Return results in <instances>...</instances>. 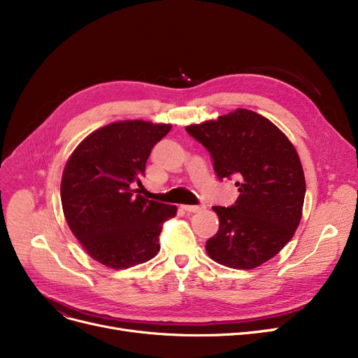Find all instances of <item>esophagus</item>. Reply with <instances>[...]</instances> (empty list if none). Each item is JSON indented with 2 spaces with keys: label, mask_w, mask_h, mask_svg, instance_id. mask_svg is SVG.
Wrapping results in <instances>:
<instances>
[{
  "label": "esophagus",
  "mask_w": 358,
  "mask_h": 358,
  "mask_svg": "<svg viewBox=\"0 0 358 358\" xmlns=\"http://www.w3.org/2000/svg\"><path fill=\"white\" fill-rule=\"evenodd\" d=\"M181 208H182L185 212H189V213H196V212H200V210L203 209V206H190V204H184V206H181Z\"/></svg>",
  "instance_id": "1"
}]
</instances>
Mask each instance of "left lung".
I'll list each match as a JSON object with an SVG mask.
<instances>
[{
    "mask_svg": "<svg viewBox=\"0 0 358 358\" xmlns=\"http://www.w3.org/2000/svg\"><path fill=\"white\" fill-rule=\"evenodd\" d=\"M185 130L209 150L217 178H236L239 192L231 208L213 206L219 231L206 251L231 268L261 266L283 250L302 219L306 182L294 146L268 119L245 108Z\"/></svg>",
    "mask_w": 358,
    "mask_h": 358,
    "instance_id": "left-lung-1",
    "label": "left lung"
}]
</instances>
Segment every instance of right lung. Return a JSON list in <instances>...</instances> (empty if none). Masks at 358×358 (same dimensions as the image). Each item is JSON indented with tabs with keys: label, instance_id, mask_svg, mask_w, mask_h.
<instances>
[{
	"label": "right lung",
	"instance_id": "add662e5",
	"mask_svg": "<svg viewBox=\"0 0 358 358\" xmlns=\"http://www.w3.org/2000/svg\"><path fill=\"white\" fill-rule=\"evenodd\" d=\"M169 124L124 120L88 135L68 159L61 200L72 234L91 258L120 270L154 258L176 206L136 194L152 148Z\"/></svg>",
	"mask_w": 358,
	"mask_h": 358
}]
</instances>
